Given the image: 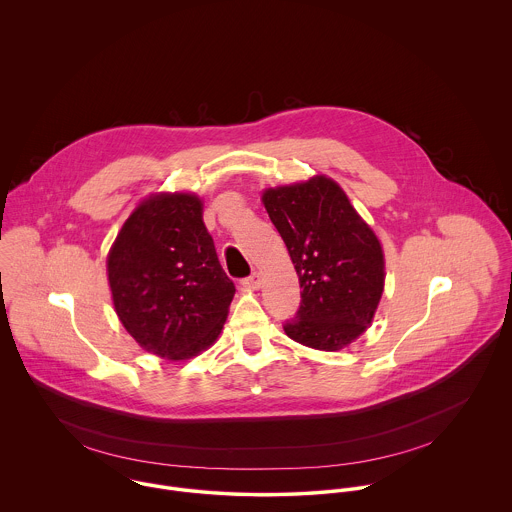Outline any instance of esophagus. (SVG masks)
<instances>
[{
  "label": "esophagus",
  "instance_id": "obj_1",
  "mask_svg": "<svg viewBox=\"0 0 512 512\" xmlns=\"http://www.w3.org/2000/svg\"><path fill=\"white\" fill-rule=\"evenodd\" d=\"M260 284H262V276H260L258 272H254L252 276H248V278L242 280V286L248 288V290H258Z\"/></svg>",
  "mask_w": 512,
  "mask_h": 512
}]
</instances>
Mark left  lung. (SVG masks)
Here are the masks:
<instances>
[{"label": "left lung", "instance_id": "1", "mask_svg": "<svg viewBox=\"0 0 512 512\" xmlns=\"http://www.w3.org/2000/svg\"><path fill=\"white\" fill-rule=\"evenodd\" d=\"M262 203L299 276L301 305L286 335L319 351L351 345L372 323L384 290L380 240L325 175L266 189Z\"/></svg>", "mask_w": 512, "mask_h": 512}]
</instances>
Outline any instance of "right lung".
<instances>
[{
  "label": "right lung",
  "instance_id": "1",
  "mask_svg": "<svg viewBox=\"0 0 512 512\" xmlns=\"http://www.w3.org/2000/svg\"><path fill=\"white\" fill-rule=\"evenodd\" d=\"M106 268L114 309L147 353L185 361L217 341L236 290L197 195L142 201L118 232Z\"/></svg>",
  "mask_w": 512,
  "mask_h": 512
}]
</instances>
